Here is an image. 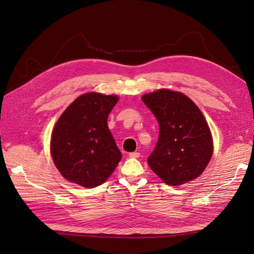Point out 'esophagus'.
<instances>
[{
	"instance_id": "1",
	"label": "esophagus",
	"mask_w": 254,
	"mask_h": 254,
	"mask_svg": "<svg viewBox=\"0 0 254 254\" xmlns=\"http://www.w3.org/2000/svg\"><path fill=\"white\" fill-rule=\"evenodd\" d=\"M139 155L140 154L138 152H131V153H129V157H131V158H138Z\"/></svg>"
}]
</instances>
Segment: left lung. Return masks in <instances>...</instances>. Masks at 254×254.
Returning a JSON list of instances; mask_svg holds the SVG:
<instances>
[{
	"label": "left lung",
	"mask_w": 254,
	"mask_h": 254,
	"mask_svg": "<svg viewBox=\"0 0 254 254\" xmlns=\"http://www.w3.org/2000/svg\"><path fill=\"white\" fill-rule=\"evenodd\" d=\"M159 123V138L148 158L164 183L179 186L202 174L213 154L211 130L186 95L160 89L141 97Z\"/></svg>",
	"instance_id": "8db88e82"
}]
</instances>
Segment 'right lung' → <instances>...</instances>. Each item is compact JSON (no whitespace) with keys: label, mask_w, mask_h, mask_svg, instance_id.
<instances>
[{"label":"right lung","mask_w":254,"mask_h":254,"mask_svg":"<svg viewBox=\"0 0 254 254\" xmlns=\"http://www.w3.org/2000/svg\"><path fill=\"white\" fill-rule=\"evenodd\" d=\"M117 95L86 93L59 118L51 140L55 165L69 182L86 188L103 184L122 158L107 126Z\"/></svg>","instance_id":"add662e5"}]
</instances>
